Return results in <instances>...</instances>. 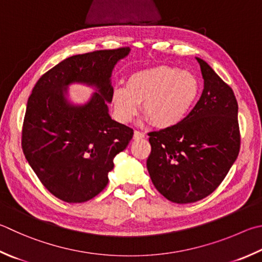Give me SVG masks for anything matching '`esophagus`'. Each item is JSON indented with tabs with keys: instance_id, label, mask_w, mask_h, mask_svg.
I'll use <instances>...</instances> for the list:
<instances>
[{
	"instance_id": "1",
	"label": "esophagus",
	"mask_w": 262,
	"mask_h": 262,
	"mask_svg": "<svg viewBox=\"0 0 262 262\" xmlns=\"http://www.w3.org/2000/svg\"><path fill=\"white\" fill-rule=\"evenodd\" d=\"M144 137H145L144 133L139 132V130L134 132V140H142V139H144Z\"/></svg>"
}]
</instances>
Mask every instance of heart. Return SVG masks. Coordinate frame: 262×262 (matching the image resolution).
I'll return each instance as SVG.
<instances>
[{"label":"heart","instance_id":"1","mask_svg":"<svg viewBox=\"0 0 262 262\" xmlns=\"http://www.w3.org/2000/svg\"><path fill=\"white\" fill-rule=\"evenodd\" d=\"M201 83L188 70L159 65L133 73L127 85L113 88L111 103L118 121L130 122L140 110L158 128L179 125L198 97Z\"/></svg>","mask_w":262,"mask_h":262}]
</instances>
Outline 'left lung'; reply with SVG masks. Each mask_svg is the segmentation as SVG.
I'll use <instances>...</instances> for the list:
<instances>
[{"label": "left lung", "instance_id": "left-lung-1", "mask_svg": "<svg viewBox=\"0 0 262 262\" xmlns=\"http://www.w3.org/2000/svg\"><path fill=\"white\" fill-rule=\"evenodd\" d=\"M204 79L202 96L179 125L149 133L146 167L156 189L168 201H201L226 178L239 152L235 94L205 60L196 57Z\"/></svg>", "mask_w": 262, "mask_h": 262}]
</instances>
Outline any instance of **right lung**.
Listing matches in <instances>:
<instances>
[{"label": "right lung", "instance_id": "add662e5", "mask_svg": "<svg viewBox=\"0 0 262 262\" xmlns=\"http://www.w3.org/2000/svg\"><path fill=\"white\" fill-rule=\"evenodd\" d=\"M130 48L98 50L60 61L39 79L28 97L21 132L25 158L42 184L66 203H83L102 191L113 158L127 147L133 132L108 115L112 71ZM82 83L97 89L78 106L67 87Z\"/></svg>", "mask_w": 262, "mask_h": 262}]
</instances>
